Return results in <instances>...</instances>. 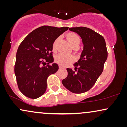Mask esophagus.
<instances>
[{
    "instance_id": "obj_1",
    "label": "esophagus",
    "mask_w": 127,
    "mask_h": 127,
    "mask_svg": "<svg viewBox=\"0 0 127 127\" xmlns=\"http://www.w3.org/2000/svg\"><path fill=\"white\" fill-rule=\"evenodd\" d=\"M63 68H64L62 66H61V65H59V69L60 70V69H63Z\"/></svg>"
}]
</instances>
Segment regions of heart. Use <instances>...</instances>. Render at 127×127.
<instances>
[{"label": "heart", "mask_w": 127, "mask_h": 127, "mask_svg": "<svg viewBox=\"0 0 127 127\" xmlns=\"http://www.w3.org/2000/svg\"><path fill=\"white\" fill-rule=\"evenodd\" d=\"M66 37L68 42L70 43V45L73 47H75V46L78 47L79 45L81 43V39H80L79 36L75 33L70 32V33H67L66 34ZM59 40V38H57L53 42V44H52V49H55L56 48ZM73 59L70 55H67L62 53L57 55L55 57V62L60 65H63V66L68 64L70 62L73 61Z\"/></svg>", "instance_id": "obj_1"}]
</instances>
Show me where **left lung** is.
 Listing matches in <instances>:
<instances>
[{
    "label": "left lung",
    "mask_w": 127,
    "mask_h": 127,
    "mask_svg": "<svg viewBox=\"0 0 127 127\" xmlns=\"http://www.w3.org/2000/svg\"><path fill=\"white\" fill-rule=\"evenodd\" d=\"M69 30L81 36L84 49L78 62L74 64L75 71L67 68L68 75L62 84L72 93L81 94L91 89L104 68L107 50L104 37L85 27H71Z\"/></svg>",
    "instance_id": "left-lung-1"
}]
</instances>
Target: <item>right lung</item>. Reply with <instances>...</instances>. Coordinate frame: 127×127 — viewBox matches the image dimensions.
<instances>
[{
    "label": "right lung",
    "instance_id": "add662e5",
    "mask_svg": "<svg viewBox=\"0 0 127 127\" xmlns=\"http://www.w3.org/2000/svg\"><path fill=\"white\" fill-rule=\"evenodd\" d=\"M68 29V27L41 26L29 33L20 43L14 72L19 90L26 97L36 99L46 91L47 78L59 69L57 64H49L54 61L52 44Z\"/></svg>",
    "mask_w": 127,
    "mask_h": 127
}]
</instances>
